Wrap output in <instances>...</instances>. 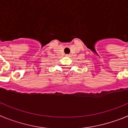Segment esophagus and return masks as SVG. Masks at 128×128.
<instances>
[{
  "mask_svg": "<svg viewBox=\"0 0 128 128\" xmlns=\"http://www.w3.org/2000/svg\"><path fill=\"white\" fill-rule=\"evenodd\" d=\"M65 56H66V57H69L70 55L69 54H66V55H65Z\"/></svg>",
  "mask_w": 128,
  "mask_h": 128,
  "instance_id": "obj_1",
  "label": "esophagus"
}]
</instances>
